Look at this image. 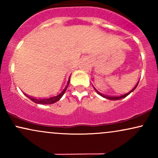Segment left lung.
<instances>
[{
	"mask_svg": "<svg viewBox=\"0 0 158 158\" xmlns=\"http://www.w3.org/2000/svg\"><path fill=\"white\" fill-rule=\"evenodd\" d=\"M138 83H139V81L137 83V85H135V88H133V89H132L131 91H129L128 92V93H127V94H124V95H122V96H119V97H112V96H108V95H104V94H101L100 92H99L97 90H96L95 88H94V89L96 90V91H97V93L98 94H99V95L101 96V97H104V98H106V99H111V100H118V99H123V98H124V97H127V96L128 95V94H129L130 93H131L132 91H133L136 88H137V85H138Z\"/></svg>",
	"mask_w": 158,
	"mask_h": 158,
	"instance_id": "1",
	"label": "left lung"
}]
</instances>
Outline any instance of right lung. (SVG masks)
Instances as JSON below:
<instances>
[{
	"instance_id": "right-lung-1",
	"label": "right lung",
	"mask_w": 158,
	"mask_h": 158,
	"mask_svg": "<svg viewBox=\"0 0 158 158\" xmlns=\"http://www.w3.org/2000/svg\"><path fill=\"white\" fill-rule=\"evenodd\" d=\"M69 83H70V79H69V80L68 81V84H67L66 86H65V88L61 90V92H59V94H56V95L54 96H51V97H45V98H35V97H30V96H28V95H25L27 96V97L29 98L30 99H31L32 102H35V103H38V104H42V105H44V104H52V103H55L57 102V101H59V99H61V97H62L63 95H64V94L65 93V91H66L67 88H68V85H69Z\"/></svg>"
}]
</instances>
